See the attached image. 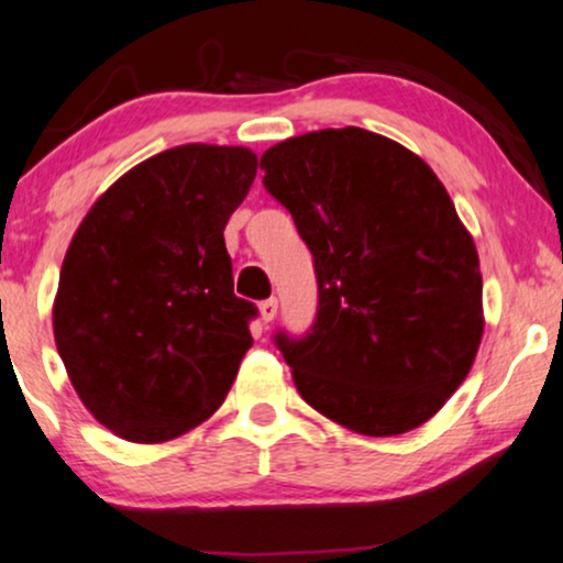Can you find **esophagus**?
<instances>
[{
  "instance_id": "1",
  "label": "esophagus",
  "mask_w": 563,
  "mask_h": 563,
  "mask_svg": "<svg viewBox=\"0 0 563 563\" xmlns=\"http://www.w3.org/2000/svg\"><path fill=\"white\" fill-rule=\"evenodd\" d=\"M260 317H262V322H273V319L277 317V301L275 298H267V301H262L260 303Z\"/></svg>"
}]
</instances>
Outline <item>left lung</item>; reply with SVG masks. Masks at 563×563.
Listing matches in <instances>:
<instances>
[{"label":"left lung","instance_id":"8db88e82","mask_svg":"<svg viewBox=\"0 0 563 563\" xmlns=\"http://www.w3.org/2000/svg\"><path fill=\"white\" fill-rule=\"evenodd\" d=\"M260 166L314 254L317 322L275 338L298 395L364 437L423 426L471 374L486 324L478 249L444 184L361 126L277 142Z\"/></svg>","mask_w":563,"mask_h":563}]
</instances>
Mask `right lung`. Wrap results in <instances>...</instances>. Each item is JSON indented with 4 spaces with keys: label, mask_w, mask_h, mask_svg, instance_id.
<instances>
[{
    "label": "right lung",
    "mask_w": 563,
    "mask_h": 563,
    "mask_svg": "<svg viewBox=\"0 0 563 563\" xmlns=\"http://www.w3.org/2000/svg\"><path fill=\"white\" fill-rule=\"evenodd\" d=\"M257 176L233 145H179L92 202L64 254L54 340L98 423L161 444L216 412L252 347L225 223Z\"/></svg>",
    "instance_id": "add662e5"
}]
</instances>
